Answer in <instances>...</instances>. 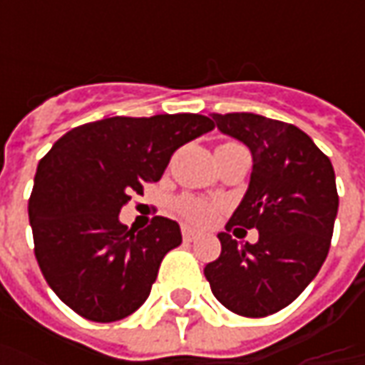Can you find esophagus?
Segmentation results:
<instances>
[{
    "instance_id": "1",
    "label": "esophagus",
    "mask_w": 365,
    "mask_h": 365,
    "mask_svg": "<svg viewBox=\"0 0 365 365\" xmlns=\"http://www.w3.org/2000/svg\"><path fill=\"white\" fill-rule=\"evenodd\" d=\"M199 235H201V233L195 232V230L182 227V240H185V242H195V240H199Z\"/></svg>"
}]
</instances>
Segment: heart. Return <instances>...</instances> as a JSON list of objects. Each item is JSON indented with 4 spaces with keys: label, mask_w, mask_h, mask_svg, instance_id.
<instances>
[{
    "label": "heart",
    "mask_w": 365,
    "mask_h": 365,
    "mask_svg": "<svg viewBox=\"0 0 365 365\" xmlns=\"http://www.w3.org/2000/svg\"><path fill=\"white\" fill-rule=\"evenodd\" d=\"M175 211L180 219H185L190 225H209L219 217L221 205L205 201L192 195H182L175 201Z\"/></svg>",
    "instance_id": "b5f03b06"
}]
</instances>
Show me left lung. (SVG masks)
<instances>
[{"instance_id":"8db88e82","label":"left lung","mask_w":365,"mask_h":365,"mask_svg":"<svg viewBox=\"0 0 365 365\" xmlns=\"http://www.w3.org/2000/svg\"><path fill=\"white\" fill-rule=\"evenodd\" d=\"M213 125L250 148L254 168L244 201L219 233L221 254L205 278L225 309L268 317L301 294L329 254L339 195L331 160L292 123L256 113H213ZM259 230L237 246L229 232Z\"/></svg>"}]
</instances>
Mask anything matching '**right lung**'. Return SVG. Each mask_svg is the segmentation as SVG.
Wrapping results in <instances>:
<instances>
[{"instance_id": "add662e5", "label": "right lung", "mask_w": 365, "mask_h": 365, "mask_svg": "<svg viewBox=\"0 0 365 365\" xmlns=\"http://www.w3.org/2000/svg\"><path fill=\"white\" fill-rule=\"evenodd\" d=\"M213 128L199 113L106 118L73 128L38 162L28 201L34 256L77 315L113 323L144 304L162 258L182 242L180 227L158 215L133 232L118 215L160 180L178 148Z\"/></svg>"}]
</instances>
